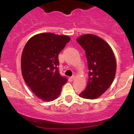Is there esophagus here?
Wrapping results in <instances>:
<instances>
[{
	"instance_id": "obj_1",
	"label": "esophagus",
	"mask_w": 134,
	"mask_h": 134,
	"mask_svg": "<svg viewBox=\"0 0 134 134\" xmlns=\"http://www.w3.org/2000/svg\"><path fill=\"white\" fill-rule=\"evenodd\" d=\"M75 79V76H71L69 78V80L71 81V82H72Z\"/></svg>"
}]
</instances>
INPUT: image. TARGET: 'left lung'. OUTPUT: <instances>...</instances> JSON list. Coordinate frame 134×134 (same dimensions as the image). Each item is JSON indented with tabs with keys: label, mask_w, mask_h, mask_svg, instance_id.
I'll return each instance as SVG.
<instances>
[{
	"label": "left lung",
	"mask_w": 134,
	"mask_h": 134,
	"mask_svg": "<svg viewBox=\"0 0 134 134\" xmlns=\"http://www.w3.org/2000/svg\"><path fill=\"white\" fill-rule=\"evenodd\" d=\"M76 41L86 51L90 70L86 88L79 96L95 99L109 88L114 80L117 67L115 58L110 46L95 35H83Z\"/></svg>",
	"instance_id": "8db88e82"
}]
</instances>
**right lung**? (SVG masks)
<instances>
[{"instance_id":"1","label":"right lung","mask_w":134,"mask_h":134,"mask_svg":"<svg viewBox=\"0 0 134 134\" xmlns=\"http://www.w3.org/2000/svg\"><path fill=\"white\" fill-rule=\"evenodd\" d=\"M70 40L67 36L41 33L31 37L25 46L21 56L23 77L43 101L56 99L67 83V78L59 72L58 55Z\"/></svg>"}]
</instances>
